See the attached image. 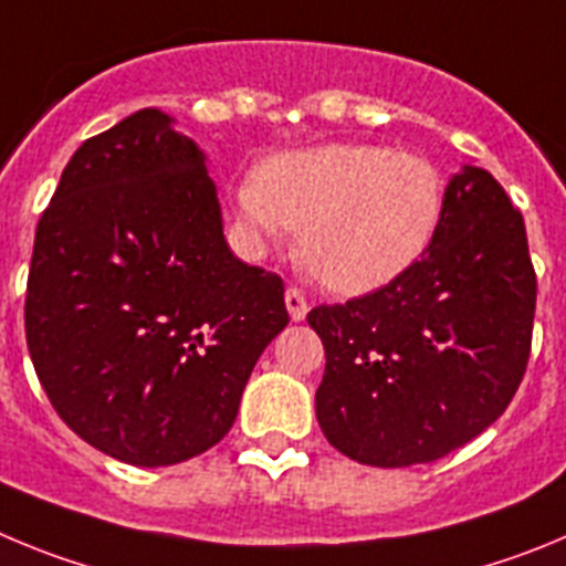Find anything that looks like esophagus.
<instances>
[{"label":"esophagus","instance_id":"obj_1","mask_svg":"<svg viewBox=\"0 0 566 566\" xmlns=\"http://www.w3.org/2000/svg\"><path fill=\"white\" fill-rule=\"evenodd\" d=\"M284 304H287V313L293 321H304V315H307V298H304L302 293L295 287H287V293H284Z\"/></svg>","mask_w":566,"mask_h":566}]
</instances>
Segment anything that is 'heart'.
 Returning <instances> with one entry per match:
<instances>
[{"instance_id": "heart-1", "label": "heart", "mask_w": 566, "mask_h": 566, "mask_svg": "<svg viewBox=\"0 0 566 566\" xmlns=\"http://www.w3.org/2000/svg\"><path fill=\"white\" fill-rule=\"evenodd\" d=\"M237 222L262 251L302 228L298 253L324 287L371 293L403 276L434 242L442 180L426 157L327 144L268 160L237 188Z\"/></svg>"}]
</instances>
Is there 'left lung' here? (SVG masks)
<instances>
[{"label": "left lung", "mask_w": 566, "mask_h": 566, "mask_svg": "<svg viewBox=\"0 0 566 566\" xmlns=\"http://www.w3.org/2000/svg\"><path fill=\"white\" fill-rule=\"evenodd\" d=\"M533 313L522 213L485 169L462 166L420 262L375 293L310 310L327 355L315 391L321 431L375 468L451 454L516 395Z\"/></svg>", "instance_id": "obj_1"}]
</instances>
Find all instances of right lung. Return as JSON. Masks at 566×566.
Returning a JSON list of instances; mask_svg holds the SVG:
<instances>
[{
    "label": "right lung",
    "instance_id": "right-lung-1",
    "mask_svg": "<svg viewBox=\"0 0 566 566\" xmlns=\"http://www.w3.org/2000/svg\"><path fill=\"white\" fill-rule=\"evenodd\" d=\"M146 106L70 157L35 228L24 329L70 429L160 468L231 431L284 284L231 253L206 151Z\"/></svg>",
    "mask_w": 566,
    "mask_h": 566
}]
</instances>
